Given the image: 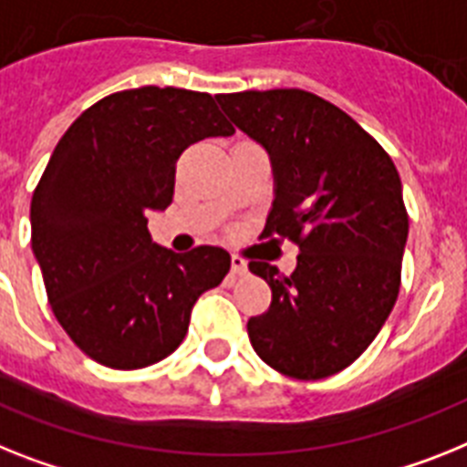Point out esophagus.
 I'll return each mask as SVG.
<instances>
[{
  "instance_id": "esophagus-1",
  "label": "esophagus",
  "mask_w": 467,
  "mask_h": 467,
  "mask_svg": "<svg viewBox=\"0 0 467 467\" xmlns=\"http://www.w3.org/2000/svg\"><path fill=\"white\" fill-rule=\"evenodd\" d=\"M230 265H233L234 275H244L246 273V261L242 256H237V254H233V256H230Z\"/></svg>"
}]
</instances>
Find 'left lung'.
I'll use <instances>...</instances> for the list:
<instances>
[{"label":"left lung","mask_w":467,"mask_h":467,"mask_svg":"<svg viewBox=\"0 0 467 467\" xmlns=\"http://www.w3.org/2000/svg\"><path fill=\"white\" fill-rule=\"evenodd\" d=\"M268 151L275 199L261 237L299 246L296 268L252 261L273 301L246 332L261 360L296 379H323L358 358L397 304L409 237L401 178L378 140L304 89L215 97Z\"/></svg>","instance_id":"obj_1"}]
</instances>
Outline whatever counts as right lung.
Instances as JSON below:
<instances>
[{"instance_id":"obj_1","label":"right lung","mask_w":467,"mask_h":467,"mask_svg":"<svg viewBox=\"0 0 467 467\" xmlns=\"http://www.w3.org/2000/svg\"><path fill=\"white\" fill-rule=\"evenodd\" d=\"M233 132L211 94L147 85L99 99L58 140L30 203L33 254L57 320L101 366L173 354L192 306L227 275L225 249H163L147 215L171 206L190 144Z\"/></svg>"}]
</instances>
